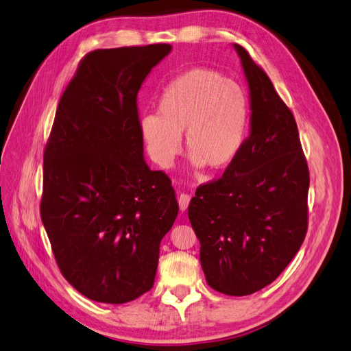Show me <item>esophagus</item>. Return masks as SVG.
Segmentation results:
<instances>
[{
    "instance_id": "34e87169",
    "label": "esophagus",
    "mask_w": 351,
    "mask_h": 351,
    "mask_svg": "<svg viewBox=\"0 0 351 351\" xmlns=\"http://www.w3.org/2000/svg\"><path fill=\"white\" fill-rule=\"evenodd\" d=\"M190 199H192V196H190L189 193H182V195L178 196V206H180V210H186V209L189 208Z\"/></svg>"
}]
</instances>
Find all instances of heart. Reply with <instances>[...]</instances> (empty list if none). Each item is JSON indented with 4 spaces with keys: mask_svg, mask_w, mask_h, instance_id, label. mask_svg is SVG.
Masks as SVG:
<instances>
[{
    "mask_svg": "<svg viewBox=\"0 0 351 351\" xmlns=\"http://www.w3.org/2000/svg\"><path fill=\"white\" fill-rule=\"evenodd\" d=\"M250 102L239 83L210 69H192L164 89L158 114L139 119L147 154L164 168L171 167L182 149L184 133L190 162L219 171L239 158L246 142Z\"/></svg>",
    "mask_w": 351,
    "mask_h": 351,
    "instance_id": "1",
    "label": "heart"
}]
</instances>
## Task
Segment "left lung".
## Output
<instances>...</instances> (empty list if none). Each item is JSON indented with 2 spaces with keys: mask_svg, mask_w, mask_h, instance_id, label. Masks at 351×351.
<instances>
[{
  "mask_svg": "<svg viewBox=\"0 0 351 351\" xmlns=\"http://www.w3.org/2000/svg\"><path fill=\"white\" fill-rule=\"evenodd\" d=\"M249 84L250 134L221 178L189 205L212 289L247 295L277 280L307 231L309 168L290 108L249 52L232 44Z\"/></svg>",
  "mask_w": 351,
  "mask_h": 351,
  "instance_id": "obj_1",
  "label": "left lung"
}]
</instances>
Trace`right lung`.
<instances>
[{
	"label": "right lung",
	"instance_id": "1",
	"mask_svg": "<svg viewBox=\"0 0 351 351\" xmlns=\"http://www.w3.org/2000/svg\"><path fill=\"white\" fill-rule=\"evenodd\" d=\"M173 47L97 49L62 93L44 152L40 218L58 268L84 297L132 302L154 285L178 204L143 158L137 93Z\"/></svg>",
	"mask_w": 351,
	"mask_h": 351
}]
</instances>
